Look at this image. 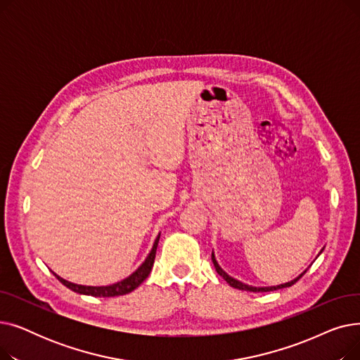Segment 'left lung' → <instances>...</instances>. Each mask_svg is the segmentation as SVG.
Instances as JSON below:
<instances>
[{
	"label": "left lung",
	"mask_w": 360,
	"mask_h": 360,
	"mask_svg": "<svg viewBox=\"0 0 360 360\" xmlns=\"http://www.w3.org/2000/svg\"><path fill=\"white\" fill-rule=\"evenodd\" d=\"M324 250H321V252H323ZM319 252V254H321ZM212 261H213V264H214V269H216V271H217V274L219 276H221L226 281L229 283V285L232 286V288H235V289H239V290H247V292H273V290H277V289H283V288H290L292 285H295V283L304 276L305 273H307V270L302 273V274H299L296 278H293L292 281H288V283H285V285H278V286H269V288H255V286H250V285H245V283H242V281H239V280H236V278H233V277H231L228 273H226L220 266H219V262H217V259H216V257H214V252H212Z\"/></svg>",
	"instance_id": "left-lung-1"
}]
</instances>
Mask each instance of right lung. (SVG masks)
<instances>
[{"label": "right lung", "instance_id": "1", "mask_svg": "<svg viewBox=\"0 0 360 360\" xmlns=\"http://www.w3.org/2000/svg\"><path fill=\"white\" fill-rule=\"evenodd\" d=\"M159 238L160 233L158 235L155 243H153V248H151L150 254L147 255V258L144 259V262L141 266L132 273L131 276H128L127 278L118 281V283H113V285L109 286H83V285H75V283L67 281L63 277H60L58 274L53 276L58 278L64 286H67L68 289H71L75 293H80V295H89V296H96V297H112V296H121V295H127L129 292H132L134 289H137L141 283L147 278V276L150 274L151 269H153V264H155V257H156V250H158V243H159Z\"/></svg>", "mask_w": 360, "mask_h": 360}]
</instances>
